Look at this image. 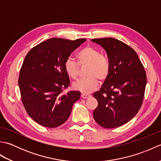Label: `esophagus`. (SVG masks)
I'll use <instances>...</instances> for the list:
<instances>
[{
  "label": "esophagus",
  "mask_w": 161,
  "mask_h": 161,
  "mask_svg": "<svg viewBox=\"0 0 161 161\" xmlns=\"http://www.w3.org/2000/svg\"><path fill=\"white\" fill-rule=\"evenodd\" d=\"M81 97H82V98H84V99H86V98L90 97H91V95H88V94L81 93Z\"/></svg>",
  "instance_id": "obj_1"
}]
</instances>
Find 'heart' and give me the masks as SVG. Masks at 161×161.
Listing matches in <instances>:
<instances>
[{
	"label": "heart",
	"instance_id": "1",
	"mask_svg": "<svg viewBox=\"0 0 161 161\" xmlns=\"http://www.w3.org/2000/svg\"><path fill=\"white\" fill-rule=\"evenodd\" d=\"M77 59L78 64L71 58H67L64 64L65 71L70 77L76 80L79 75V66L87 65V77L75 82L73 87L83 93H91L97 86L98 79L104 81L108 76L110 62L107 57L101 54L100 51L91 46L81 49L77 54Z\"/></svg>",
	"mask_w": 161,
	"mask_h": 161
}]
</instances>
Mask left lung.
Wrapping results in <instances>:
<instances>
[{"instance_id":"left-lung-1","label":"left lung","mask_w":161,"mask_h":161,"mask_svg":"<svg viewBox=\"0 0 161 161\" xmlns=\"http://www.w3.org/2000/svg\"><path fill=\"white\" fill-rule=\"evenodd\" d=\"M91 42L105 50L110 62V73L93 95L98 102L93 118L99 125L115 128L137 114L144 98L147 76L136 51L114 38L94 39Z\"/></svg>"}]
</instances>
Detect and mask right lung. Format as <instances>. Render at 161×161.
<instances>
[{
  "label": "right lung",
  "instance_id": "obj_1",
  "mask_svg": "<svg viewBox=\"0 0 161 161\" xmlns=\"http://www.w3.org/2000/svg\"><path fill=\"white\" fill-rule=\"evenodd\" d=\"M86 39L53 38L30 50L20 68L19 86L23 104L33 120L46 127H57L69 117L80 91L64 94L70 85L64 64Z\"/></svg>",
  "mask_w": 161,
  "mask_h": 161
}]
</instances>
